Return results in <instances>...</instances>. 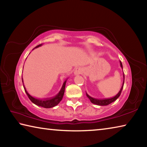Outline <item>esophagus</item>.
<instances>
[{
  "mask_svg": "<svg viewBox=\"0 0 147 147\" xmlns=\"http://www.w3.org/2000/svg\"><path fill=\"white\" fill-rule=\"evenodd\" d=\"M82 73V69L80 68H77L75 71H74V74L75 75H78V74H80Z\"/></svg>",
  "mask_w": 147,
  "mask_h": 147,
  "instance_id": "1",
  "label": "esophagus"
}]
</instances>
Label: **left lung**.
Segmentation results:
<instances>
[{
    "instance_id": "1",
    "label": "left lung",
    "mask_w": 147,
    "mask_h": 147,
    "mask_svg": "<svg viewBox=\"0 0 147 147\" xmlns=\"http://www.w3.org/2000/svg\"><path fill=\"white\" fill-rule=\"evenodd\" d=\"M120 65L121 67V68L123 69V65H122L121 61H120ZM123 77H124V80H123V85H122L121 88L120 89V91H119V93L116 94L115 96H113L112 98H104V99H97V98H94L91 97L89 95V94L86 93V96H88V98L90 100V101L91 102V103H93L94 104H96V105H98V106H107V105H109V104L112 103L113 102H114L115 100H116L117 99L119 96L121 95V91H122V89L123 88V86H124V74L123 73Z\"/></svg>"
}]
</instances>
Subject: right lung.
I'll return each instance as SVG.
<instances>
[{"label": "right lung", "mask_w": 147, "mask_h": 147, "mask_svg": "<svg viewBox=\"0 0 147 147\" xmlns=\"http://www.w3.org/2000/svg\"><path fill=\"white\" fill-rule=\"evenodd\" d=\"M41 45H42V44L39 45L35 47V48H38V47H41ZM67 80L64 82L63 84V86H62V87H61V89H60V91H59V93L57 94L56 96H53V98H46V99H40V98H34V96H31L30 94L28 92H27V91L26 90L25 87H24V84H23V87H24V91H25L26 94L28 95L29 99L34 104H35L37 106L43 107V108H53V107L58 105V104L59 103V102H60L62 100V98H63L64 92H65V84H66ZM22 82H23V77H22Z\"/></svg>", "instance_id": "obj_1"}]
</instances>
